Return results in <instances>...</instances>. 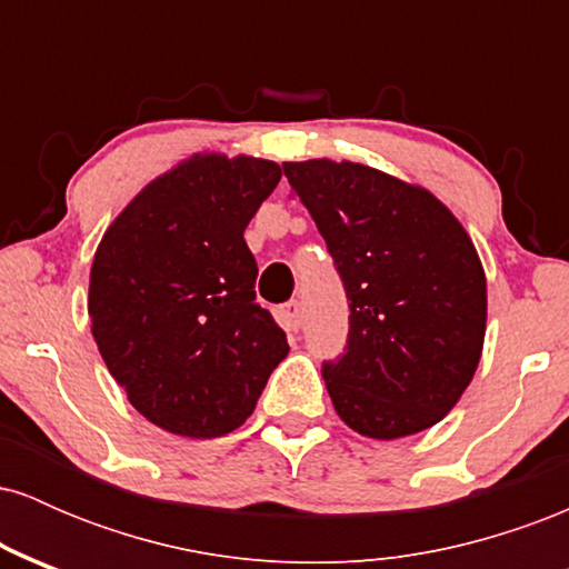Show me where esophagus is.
Returning <instances> with one entry per match:
<instances>
[{
  "label": "esophagus",
  "mask_w": 569,
  "mask_h": 569,
  "mask_svg": "<svg viewBox=\"0 0 569 569\" xmlns=\"http://www.w3.org/2000/svg\"><path fill=\"white\" fill-rule=\"evenodd\" d=\"M278 318H280V323H283L289 331H299V326H302V305H299L297 299L280 305Z\"/></svg>",
  "instance_id": "34e87169"
}]
</instances>
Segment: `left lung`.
Listing matches in <instances>:
<instances>
[{
    "mask_svg": "<svg viewBox=\"0 0 569 569\" xmlns=\"http://www.w3.org/2000/svg\"><path fill=\"white\" fill-rule=\"evenodd\" d=\"M348 297V342L323 361L337 415L369 439L441 420L479 367L487 280L449 208L358 162H283Z\"/></svg>",
    "mask_w": 569,
    "mask_h": 569,
    "instance_id": "1",
    "label": "left lung"
}]
</instances>
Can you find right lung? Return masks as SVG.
<instances>
[{
	"instance_id": "1",
	"label": "right lung",
	"mask_w": 569,
	"mask_h": 569,
	"mask_svg": "<svg viewBox=\"0 0 569 569\" xmlns=\"http://www.w3.org/2000/svg\"><path fill=\"white\" fill-rule=\"evenodd\" d=\"M280 181L270 160L194 154L136 198L98 246L90 318L128 401L176 436L213 439L251 417L289 352L257 302L246 227Z\"/></svg>"
}]
</instances>
